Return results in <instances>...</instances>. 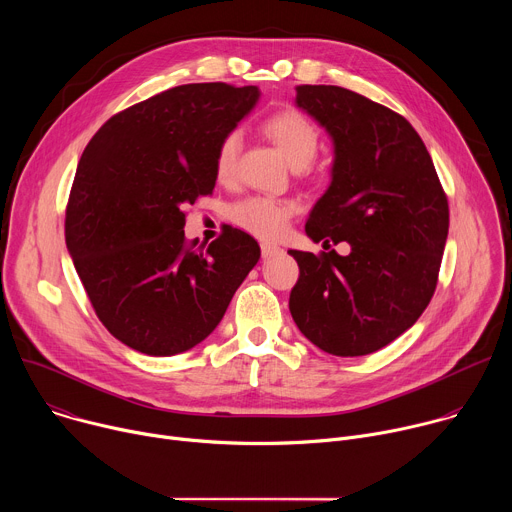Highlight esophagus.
<instances>
[{"label": "esophagus", "instance_id": "esophagus-1", "mask_svg": "<svg viewBox=\"0 0 512 512\" xmlns=\"http://www.w3.org/2000/svg\"><path fill=\"white\" fill-rule=\"evenodd\" d=\"M281 253V249L277 247V245H271V243H261V255L265 257V259H269V257H273V255H279Z\"/></svg>", "mask_w": 512, "mask_h": 512}]
</instances>
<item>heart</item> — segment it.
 Returning <instances> with one entry per match:
<instances>
[{
	"label": "heart",
	"instance_id": "heart-1",
	"mask_svg": "<svg viewBox=\"0 0 512 512\" xmlns=\"http://www.w3.org/2000/svg\"><path fill=\"white\" fill-rule=\"evenodd\" d=\"M265 133L273 139V143L281 150L285 160L296 170L310 166L318 154L320 131L300 111L285 109L271 115L265 121ZM239 150H241V135L237 131L227 133L216 150L214 168L218 178L231 180L235 176ZM294 212H296V204L291 200L273 198V196H251L237 202L231 208V218L241 229L257 237L275 239L285 231L289 218Z\"/></svg>",
	"mask_w": 512,
	"mask_h": 512
}]
</instances>
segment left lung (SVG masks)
Instances as JSON below:
<instances>
[{
    "instance_id": "obj_1",
    "label": "left lung",
    "mask_w": 512,
    "mask_h": 512,
    "mask_svg": "<svg viewBox=\"0 0 512 512\" xmlns=\"http://www.w3.org/2000/svg\"><path fill=\"white\" fill-rule=\"evenodd\" d=\"M296 105L330 135V186L306 235L350 245L300 265L289 312L300 332L336 356L377 352L427 308L448 239V198L425 143L399 113L334 85H302Z\"/></svg>"
}]
</instances>
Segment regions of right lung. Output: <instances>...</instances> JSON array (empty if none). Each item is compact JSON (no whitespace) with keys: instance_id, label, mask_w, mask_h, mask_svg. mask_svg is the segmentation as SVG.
I'll use <instances>...</instances> for the list:
<instances>
[{"instance_id":"right-lung-1","label":"right lung","mask_w":512,"mask_h":512,"mask_svg":"<svg viewBox=\"0 0 512 512\" xmlns=\"http://www.w3.org/2000/svg\"><path fill=\"white\" fill-rule=\"evenodd\" d=\"M257 87L194 83L113 115L72 182L66 249L103 326L125 346L174 356L223 320L257 265L233 227L208 247L184 239V208L216 184V150L257 105Z\"/></svg>"}]
</instances>
